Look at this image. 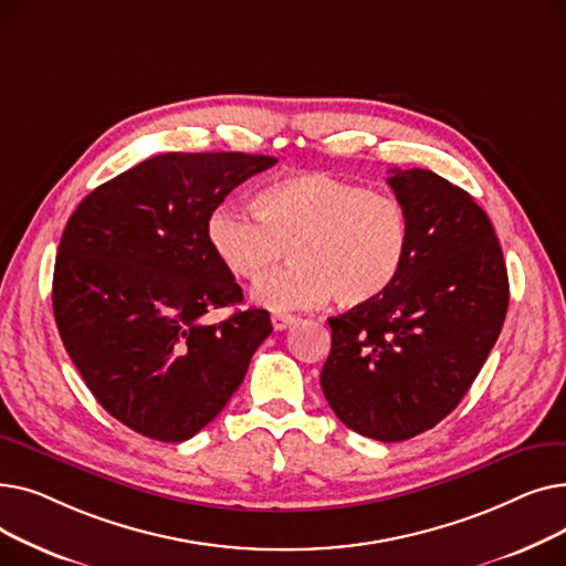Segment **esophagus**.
I'll return each mask as SVG.
<instances>
[{"label":"esophagus","mask_w":566,"mask_h":566,"mask_svg":"<svg viewBox=\"0 0 566 566\" xmlns=\"http://www.w3.org/2000/svg\"><path fill=\"white\" fill-rule=\"evenodd\" d=\"M273 328L275 331H286L291 325L298 323V316H291V314H273Z\"/></svg>","instance_id":"esophagus-1"}]
</instances>
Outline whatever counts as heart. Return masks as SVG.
<instances>
[{"instance_id": "heart-1", "label": "heart", "mask_w": 566, "mask_h": 566, "mask_svg": "<svg viewBox=\"0 0 566 566\" xmlns=\"http://www.w3.org/2000/svg\"><path fill=\"white\" fill-rule=\"evenodd\" d=\"M254 208L218 206L206 233L227 271L245 282L261 280L291 250L293 261L254 286L259 307L307 310L331 293L342 307H363L403 271L410 218L392 195L305 171L268 184Z\"/></svg>"}]
</instances>
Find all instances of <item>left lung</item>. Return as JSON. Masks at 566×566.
Listing matches in <instances>:
<instances>
[{
	"instance_id": "obj_1",
	"label": "left lung",
	"mask_w": 566,
	"mask_h": 566,
	"mask_svg": "<svg viewBox=\"0 0 566 566\" xmlns=\"http://www.w3.org/2000/svg\"><path fill=\"white\" fill-rule=\"evenodd\" d=\"M410 218L403 271L380 298L328 318L321 388L355 433L397 442L436 427L484 367L510 307L489 216L429 169L388 178Z\"/></svg>"
}]
</instances>
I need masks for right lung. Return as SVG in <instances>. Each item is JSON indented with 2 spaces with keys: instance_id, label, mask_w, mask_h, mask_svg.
I'll use <instances>...</instances> for the list:
<instances>
[{
  "instance_id": "1",
  "label": "right lung",
  "mask_w": 566,
  "mask_h": 566,
  "mask_svg": "<svg viewBox=\"0 0 566 566\" xmlns=\"http://www.w3.org/2000/svg\"><path fill=\"white\" fill-rule=\"evenodd\" d=\"M277 158L160 154L86 195L54 261L59 335L98 403L128 429L184 442L227 406L261 342L265 310L208 243L206 224L224 197Z\"/></svg>"
}]
</instances>
